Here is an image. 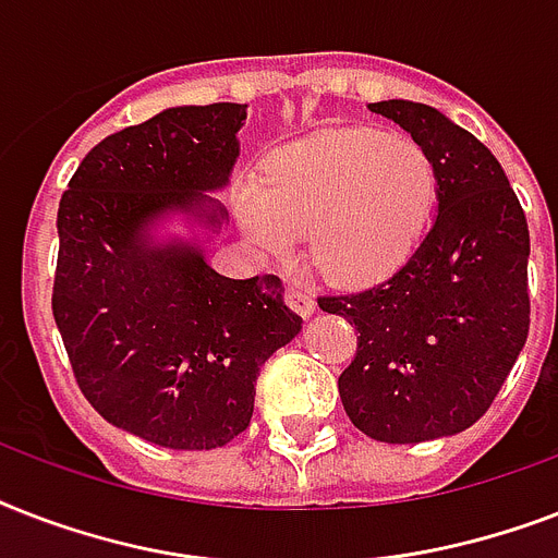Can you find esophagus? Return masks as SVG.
Wrapping results in <instances>:
<instances>
[{"instance_id": "esophagus-1", "label": "esophagus", "mask_w": 558, "mask_h": 558, "mask_svg": "<svg viewBox=\"0 0 558 558\" xmlns=\"http://www.w3.org/2000/svg\"><path fill=\"white\" fill-rule=\"evenodd\" d=\"M287 304L295 310L298 315H313L315 313V298L313 292H306L304 287H298V283H289L287 287Z\"/></svg>"}]
</instances>
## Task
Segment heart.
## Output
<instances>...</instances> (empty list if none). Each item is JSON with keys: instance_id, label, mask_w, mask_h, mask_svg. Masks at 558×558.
I'll return each mask as SVG.
<instances>
[{"instance_id": "heart-1", "label": "heart", "mask_w": 558, "mask_h": 558, "mask_svg": "<svg viewBox=\"0 0 558 558\" xmlns=\"http://www.w3.org/2000/svg\"><path fill=\"white\" fill-rule=\"evenodd\" d=\"M440 191L437 161L408 135L330 130L289 144L260 182L236 191V217L260 252L287 257L306 234L322 278L365 287L416 252Z\"/></svg>"}]
</instances>
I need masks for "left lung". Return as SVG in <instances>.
I'll return each instance as SVG.
<instances>
[{
    "mask_svg": "<svg viewBox=\"0 0 558 558\" xmlns=\"http://www.w3.org/2000/svg\"><path fill=\"white\" fill-rule=\"evenodd\" d=\"M432 153L437 217L388 280L318 298L356 324V356L339 376L341 405L379 442L449 437L486 414L530 332V231L493 153L437 109L379 100Z\"/></svg>",
    "mask_w": 558,
    "mask_h": 558,
    "instance_id": "obj_1",
    "label": "left lung"
}]
</instances>
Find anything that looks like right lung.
Masks as SVG:
<instances>
[{
    "label": "right lung",
    "mask_w": 558,
    "mask_h": 558,
    "mask_svg": "<svg viewBox=\"0 0 558 558\" xmlns=\"http://www.w3.org/2000/svg\"><path fill=\"white\" fill-rule=\"evenodd\" d=\"M245 104L173 107L95 144L57 210L54 310L77 388L107 423L165 449H217L252 423L263 362L301 332L275 275L234 280L202 245L156 243L187 214L226 208Z\"/></svg>",
    "instance_id": "1"
}]
</instances>
